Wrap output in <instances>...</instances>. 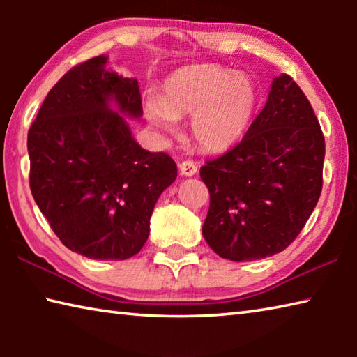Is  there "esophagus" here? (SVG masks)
<instances>
[{"instance_id":"obj_1","label":"esophagus","mask_w":357,"mask_h":357,"mask_svg":"<svg viewBox=\"0 0 357 357\" xmlns=\"http://www.w3.org/2000/svg\"><path fill=\"white\" fill-rule=\"evenodd\" d=\"M179 172H181V174H183V176L190 178L198 172V165L192 160H184V162H181V164H179Z\"/></svg>"}]
</instances>
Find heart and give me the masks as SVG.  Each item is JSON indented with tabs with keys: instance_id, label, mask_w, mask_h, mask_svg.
I'll return each mask as SVG.
<instances>
[{
	"instance_id": "1",
	"label": "heart",
	"mask_w": 357,
	"mask_h": 357,
	"mask_svg": "<svg viewBox=\"0 0 357 357\" xmlns=\"http://www.w3.org/2000/svg\"><path fill=\"white\" fill-rule=\"evenodd\" d=\"M258 96L249 78L215 64L179 68L162 84L160 98L148 96L143 113L155 130L172 134L181 118L203 151L222 154L243 140L257 110Z\"/></svg>"
}]
</instances>
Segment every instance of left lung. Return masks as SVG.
<instances>
[{"instance_id": "obj_1", "label": "left lung", "mask_w": 357, "mask_h": 357, "mask_svg": "<svg viewBox=\"0 0 357 357\" xmlns=\"http://www.w3.org/2000/svg\"><path fill=\"white\" fill-rule=\"evenodd\" d=\"M324 137L301 88L282 74L238 146L202 167L209 189L203 238L229 261H253L293 243L323 187Z\"/></svg>"}]
</instances>
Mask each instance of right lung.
Instances as JSON below:
<instances>
[{"label":"right lung","instance_id":"add662e5","mask_svg":"<svg viewBox=\"0 0 357 357\" xmlns=\"http://www.w3.org/2000/svg\"><path fill=\"white\" fill-rule=\"evenodd\" d=\"M142 116L137 78L100 55L63 75L29 128L33 198L72 252L128 259L146 243L155 203L178 168L137 143L126 118Z\"/></svg>","mask_w":357,"mask_h":357}]
</instances>
